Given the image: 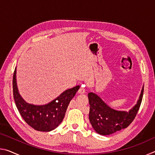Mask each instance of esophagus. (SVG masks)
<instances>
[{
    "instance_id": "1",
    "label": "esophagus",
    "mask_w": 155,
    "mask_h": 155,
    "mask_svg": "<svg viewBox=\"0 0 155 155\" xmlns=\"http://www.w3.org/2000/svg\"><path fill=\"white\" fill-rule=\"evenodd\" d=\"M78 94H84L85 92V88H83V87H80L79 89H78Z\"/></svg>"
}]
</instances>
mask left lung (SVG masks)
I'll return each mask as SVG.
<instances>
[{
	"label": "left lung",
	"instance_id": "1",
	"mask_svg": "<svg viewBox=\"0 0 155 155\" xmlns=\"http://www.w3.org/2000/svg\"><path fill=\"white\" fill-rule=\"evenodd\" d=\"M143 94V87L136 105L128 112L118 111L110 108L95 94H88L90 103L89 118L97 133L108 135L128 127L134 120L140 109Z\"/></svg>",
	"mask_w": 155,
	"mask_h": 155
}]
</instances>
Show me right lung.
<instances>
[{
	"mask_svg": "<svg viewBox=\"0 0 155 155\" xmlns=\"http://www.w3.org/2000/svg\"><path fill=\"white\" fill-rule=\"evenodd\" d=\"M15 74L16 70L15 69L13 76V95L21 116L35 130L44 132L54 130L64 120L70 102L75 96L79 86L65 90L48 104L36 106L27 103L20 96L18 90Z\"/></svg>",
	"mask_w": 155,
	"mask_h": 155,
	"instance_id": "obj_1",
	"label": "right lung"
}]
</instances>
